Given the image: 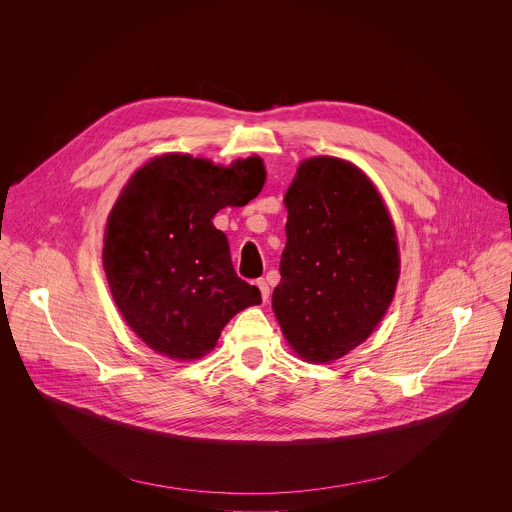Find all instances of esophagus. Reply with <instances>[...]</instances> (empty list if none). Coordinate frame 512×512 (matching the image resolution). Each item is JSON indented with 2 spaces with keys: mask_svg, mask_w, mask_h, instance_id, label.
<instances>
[{
  "mask_svg": "<svg viewBox=\"0 0 512 512\" xmlns=\"http://www.w3.org/2000/svg\"><path fill=\"white\" fill-rule=\"evenodd\" d=\"M256 286L260 288V293H262V299H264V301H268V297H270V286H268V282H266L264 278H260V280L256 282Z\"/></svg>",
  "mask_w": 512,
  "mask_h": 512,
  "instance_id": "esophagus-1",
  "label": "esophagus"
}]
</instances>
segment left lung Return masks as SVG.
I'll use <instances>...</instances> for the list:
<instances>
[{
  "instance_id": "1",
  "label": "left lung",
  "mask_w": 512,
  "mask_h": 512,
  "mask_svg": "<svg viewBox=\"0 0 512 512\" xmlns=\"http://www.w3.org/2000/svg\"><path fill=\"white\" fill-rule=\"evenodd\" d=\"M272 307L293 351L329 363L384 317L400 276L396 230L365 173L337 157L299 163Z\"/></svg>"
}]
</instances>
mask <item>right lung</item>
I'll return each instance as SVG.
<instances>
[{
	"label": "right lung",
	"mask_w": 512,
	"mask_h": 512,
	"mask_svg": "<svg viewBox=\"0 0 512 512\" xmlns=\"http://www.w3.org/2000/svg\"><path fill=\"white\" fill-rule=\"evenodd\" d=\"M260 157L228 167L165 153L140 167L106 222L102 264L112 297L132 331L169 359H201L222 327L262 301L240 280L213 217L262 191Z\"/></svg>",
	"instance_id": "obj_1"
}]
</instances>
